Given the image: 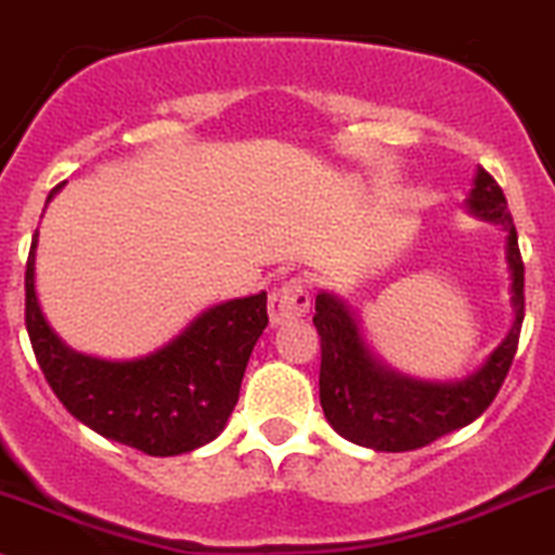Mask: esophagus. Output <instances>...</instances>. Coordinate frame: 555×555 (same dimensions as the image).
Segmentation results:
<instances>
[{
    "label": "esophagus",
    "instance_id": "1",
    "mask_svg": "<svg viewBox=\"0 0 555 555\" xmlns=\"http://www.w3.org/2000/svg\"><path fill=\"white\" fill-rule=\"evenodd\" d=\"M309 307H312V298H309L307 284L301 279H289L268 298V318H271V325H287L304 318Z\"/></svg>",
    "mask_w": 555,
    "mask_h": 555
}]
</instances>
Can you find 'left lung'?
<instances>
[{
	"label": "left lung",
	"mask_w": 555,
	"mask_h": 555,
	"mask_svg": "<svg viewBox=\"0 0 555 555\" xmlns=\"http://www.w3.org/2000/svg\"><path fill=\"white\" fill-rule=\"evenodd\" d=\"M465 205L474 216L493 221L506 232V266L515 314L509 334L474 375L447 383L400 375L372 353L348 304L334 293H318L312 320L323 350L320 405L331 427L359 447H370L375 452H411L427 447L488 411L509 372L526 307L517 232L506 210L504 191L485 169H476L474 189Z\"/></svg>",
	"instance_id": "8db88e82"
}]
</instances>
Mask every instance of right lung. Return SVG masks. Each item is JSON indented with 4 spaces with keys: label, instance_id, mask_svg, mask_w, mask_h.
<instances>
[{
    "label": "right lung",
    "instance_id": "obj_1",
    "mask_svg": "<svg viewBox=\"0 0 555 555\" xmlns=\"http://www.w3.org/2000/svg\"><path fill=\"white\" fill-rule=\"evenodd\" d=\"M35 246L38 232L24 276L29 341L70 416L153 457H175L214 441L237 405L248 356L268 325V295L205 309L169 345L142 359H95L67 348L43 318L35 293Z\"/></svg>",
    "mask_w": 555,
    "mask_h": 555
}]
</instances>
